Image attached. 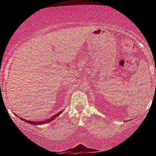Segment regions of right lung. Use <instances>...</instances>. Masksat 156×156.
Returning <instances> with one entry per match:
<instances>
[{
  "label": "right lung",
  "instance_id": "1",
  "mask_svg": "<svg viewBox=\"0 0 156 156\" xmlns=\"http://www.w3.org/2000/svg\"><path fill=\"white\" fill-rule=\"evenodd\" d=\"M62 112H63V111H60V112L59 113H58L57 114H56V115H53L52 117L49 118L48 120H43V121H31V120H25V119H23V118H20V119L22 120H23V121H25V122H27V123H29V124H30V125H43V124H45V123H48V122H51L52 120H54L55 119V118H57L58 116ZM15 115H16V114H15ZM16 116H17V115H16Z\"/></svg>",
  "mask_w": 156,
  "mask_h": 156
}]
</instances>
